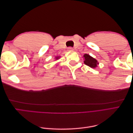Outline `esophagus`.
<instances>
[{
  "label": "esophagus",
  "mask_w": 133,
  "mask_h": 133,
  "mask_svg": "<svg viewBox=\"0 0 133 133\" xmlns=\"http://www.w3.org/2000/svg\"><path fill=\"white\" fill-rule=\"evenodd\" d=\"M68 51H73V48L71 47V46H69L68 48Z\"/></svg>",
  "instance_id": "1"
}]
</instances>
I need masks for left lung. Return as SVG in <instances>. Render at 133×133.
<instances>
[{"label": "left lung", "mask_w": 133, "mask_h": 133, "mask_svg": "<svg viewBox=\"0 0 133 133\" xmlns=\"http://www.w3.org/2000/svg\"><path fill=\"white\" fill-rule=\"evenodd\" d=\"M84 59H85L84 62L85 65L93 68L97 66V64H98V63L97 62V60L95 59L90 57L89 55L87 54H85L84 55Z\"/></svg>", "instance_id": "8db88e82"}]
</instances>
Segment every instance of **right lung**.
Segmentation results:
<instances>
[{"label":"right lung","mask_w":133,"mask_h":133,"mask_svg":"<svg viewBox=\"0 0 133 133\" xmlns=\"http://www.w3.org/2000/svg\"><path fill=\"white\" fill-rule=\"evenodd\" d=\"M58 58H57V59H58Z\"/></svg>","instance_id":"add662e5"}]
</instances>
